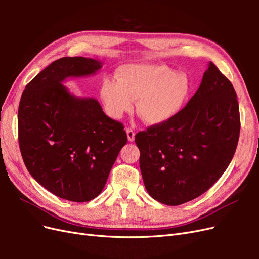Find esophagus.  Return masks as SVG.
Listing matches in <instances>:
<instances>
[{
    "label": "esophagus",
    "instance_id": "1",
    "mask_svg": "<svg viewBox=\"0 0 259 259\" xmlns=\"http://www.w3.org/2000/svg\"><path fill=\"white\" fill-rule=\"evenodd\" d=\"M126 134H127V139L128 142H133L135 139V132L133 131L131 127L126 128Z\"/></svg>",
    "mask_w": 259,
    "mask_h": 259
}]
</instances>
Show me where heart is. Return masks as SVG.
<instances>
[{
	"mask_svg": "<svg viewBox=\"0 0 259 259\" xmlns=\"http://www.w3.org/2000/svg\"><path fill=\"white\" fill-rule=\"evenodd\" d=\"M191 83L185 73H176L164 65H127L119 70L117 80L106 77L100 98L106 112L121 119L134 107L149 125L171 121L183 110L190 95Z\"/></svg>",
	"mask_w": 259,
	"mask_h": 259,
	"instance_id": "obj_1",
	"label": "heart"
}]
</instances>
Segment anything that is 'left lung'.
Wrapping results in <instances>:
<instances>
[{
    "instance_id": "obj_1",
    "label": "left lung",
    "mask_w": 259,
    "mask_h": 259,
    "mask_svg": "<svg viewBox=\"0 0 259 259\" xmlns=\"http://www.w3.org/2000/svg\"><path fill=\"white\" fill-rule=\"evenodd\" d=\"M239 135L237 93L209 62L198 91L176 117L135 135L148 193L171 206L200 197L228 167Z\"/></svg>"
}]
</instances>
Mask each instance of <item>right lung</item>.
<instances>
[{"instance_id": "1", "label": "right lung", "mask_w": 259, "mask_h": 259, "mask_svg": "<svg viewBox=\"0 0 259 259\" xmlns=\"http://www.w3.org/2000/svg\"><path fill=\"white\" fill-rule=\"evenodd\" d=\"M101 62L85 57L55 60L22 92L18 140L36 182L57 197L88 202L103 191L122 147L123 124L107 116L94 98H80L62 84L95 74Z\"/></svg>"}]
</instances>
